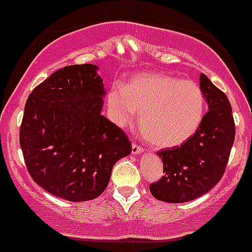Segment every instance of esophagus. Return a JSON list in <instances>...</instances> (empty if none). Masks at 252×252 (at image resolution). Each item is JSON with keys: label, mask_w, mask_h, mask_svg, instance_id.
<instances>
[{"label": "esophagus", "mask_w": 252, "mask_h": 252, "mask_svg": "<svg viewBox=\"0 0 252 252\" xmlns=\"http://www.w3.org/2000/svg\"><path fill=\"white\" fill-rule=\"evenodd\" d=\"M144 151L141 146H138L137 144H132V154H141Z\"/></svg>", "instance_id": "1"}]
</instances>
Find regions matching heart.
<instances>
[{
	"mask_svg": "<svg viewBox=\"0 0 252 252\" xmlns=\"http://www.w3.org/2000/svg\"><path fill=\"white\" fill-rule=\"evenodd\" d=\"M111 116L120 126L140 114V130L151 145L174 147L190 138L202 120L205 98L192 81L163 73H140L108 94Z\"/></svg>",
	"mask_w": 252,
	"mask_h": 252,
	"instance_id": "1",
	"label": "heart"
}]
</instances>
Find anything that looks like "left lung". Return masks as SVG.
Instances as JSON below:
<instances>
[{
  "label": "left lung",
  "instance_id": "8db88e82",
  "mask_svg": "<svg viewBox=\"0 0 252 252\" xmlns=\"http://www.w3.org/2000/svg\"><path fill=\"white\" fill-rule=\"evenodd\" d=\"M200 89L209 111L181 146L161 150L163 176L150 185L160 201L180 204L205 195L221 180L235 140V121L227 96L200 75Z\"/></svg>",
  "mask_w": 252,
  "mask_h": 252
}]
</instances>
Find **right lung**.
Instances as JSON below:
<instances>
[{
	"instance_id": "right-lung-1",
	"label": "right lung",
	"mask_w": 252,
	"mask_h": 252,
	"mask_svg": "<svg viewBox=\"0 0 252 252\" xmlns=\"http://www.w3.org/2000/svg\"><path fill=\"white\" fill-rule=\"evenodd\" d=\"M91 63L60 68L25 105L20 145L27 171L43 190L67 201L98 197L131 141L101 115L103 84Z\"/></svg>"
}]
</instances>
